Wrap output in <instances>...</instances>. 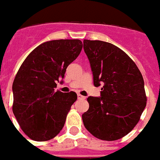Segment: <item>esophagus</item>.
Segmentation results:
<instances>
[{
  "label": "esophagus",
  "instance_id": "obj_1",
  "mask_svg": "<svg viewBox=\"0 0 160 160\" xmlns=\"http://www.w3.org/2000/svg\"><path fill=\"white\" fill-rule=\"evenodd\" d=\"M78 99H85V97H83V96L82 95H81V94H78Z\"/></svg>",
  "mask_w": 160,
  "mask_h": 160
}]
</instances>
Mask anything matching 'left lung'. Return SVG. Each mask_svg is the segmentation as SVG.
I'll list each match as a JSON object with an SVG mask.
<instances>
[{
	"label": "left lung",
	"instance_id": "8db88e82",
	"mask_svg": "<svg viewBox=\"0 0 160 160\" xmlns=\"http://www.w3.org/2000/svg\"><path fill=\"white\" fill-rule=\"evenodd\" d=\"M83 48L100 98L89 97L84 126L98 139L116 140L132 131L146 106L144 79L135 62L121 48L101 40H83Z\"/></svg>",
	"mask_w": 160,
	"mask_h": 160
}]
</instances>
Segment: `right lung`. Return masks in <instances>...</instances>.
Listing matches in <instances>:
<instances>
[{
	"instance_id": "right-lung-1",
	"label": "right lung",
	"mask_w": 160,
	"mask_h": 160,
	"mask_svg": "<svg viewBox=\"0 0 160 160\" xmlns=\"http://www.w3.org/2000/svg\"><path fill=\"white\" fill-rule=\"evenodd\" d=\"M82 48L79 39L45 42L29 53L18 70L12 85V111L21 130L31 140H51L64 126L78 96L54 88Z\"/></svg>"
}]
</instances>
